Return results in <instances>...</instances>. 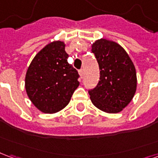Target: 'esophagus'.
I'll return each instance as SVG.
<instances>
[{"label": "esophagus", "mask_w": 158, "mask_h": 158, "mask_svg": "<svg viewBox=\"0 0 158 158\" xmlns=\"http://www.w3.org/2000/svg\"><path fill=\"white\" fill-rule=\"evenodd\" d=\"M79 75H80V77L83 78V76H84V70H83V69L79 70Z\"/></svg>", "instance_id": "34e87169"}]
</instances>
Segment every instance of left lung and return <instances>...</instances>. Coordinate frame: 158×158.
I'll return each instance as SVG.
<instances>
[{
  "instance_id": "8db88e82",
  "label": "left lung",
  "mask_w": 158,
  "mask_h": 158,
  "mask_svg": "<svg viewBox=\"0 0 158 158\" xmlns=\"http://www.w3.org/2000/svg\"><path fill=\"white\" fill-rule=\"evenodd\" d=\"M91 52L99 64L100 80L89 89L91 102L103 112H121L135 96L137 85L135 68L121 45L101 39L93 43Z\"/></svg>"
}]
</instances>
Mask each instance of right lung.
<instances>
[{"label":"right lung","mask_w":158,"mask_h":158,"mask_svg":"<svg viewBox=\"0 0 158 158\" xmlns=\"http://www.w3.org/2000/svg\"><path fill=\"white\" fill-rule=\"evenodd\" d=\"M68 58L64 43L54 41L35 56L27 70L26 92L43 113H54L64 108L79 86L78 71Z\"/></svg>","instance_id":"obj_1"}]
</instances>
